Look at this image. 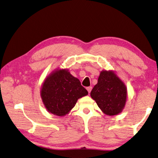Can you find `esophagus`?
<instances>
[{
	"mask_svg": "<svg viewBox=\"0 0 158 158\" xmlns=\"http://www.w3.org/2000/svg\"><path fill=\"white\" fill-rule=\"evenodd\" d=\"M86 89H87V90H88V93H90V92H91V90H92V87H91V86L87 87Z\"/></svg>",
	"mask_w": 158,
	"mask_h": 158,
	"instance_id": "1",
	"label": "esophagus"
}]
</instances>
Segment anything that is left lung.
Returning a JSON list of instances; mask_svg holds the SVG:
<instances>
[{
	"instance_id": "1",
	"label": "left lung",
	"mask_w": 158,
	"mask_h": 158,
	"mask_svg": "<svg viewBox=\"0 0 158 158\" xmlns=\"http://www.w3.org/2000/svg\"><path fill=\"white\" fill-rule=\"evenodd\" d=\"M127 91L124 85L113 71L103 70L90 96L99 108L108 115L121 113L127 102Z\"/></svg>"
}]
</instances>
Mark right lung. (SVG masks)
Returning <instances> with one entry per match:
<instances>
[{"mask_svg":"<svg viewBox=\"0 0 158 158\" xmlns=\"http://www.w3.org/2000/svg\"><path fill=\"white\" fill-rule=\"evenodd\" d=\"M88 94L79 80L66 70H59L48 77L43 84L41 99L48 112L64 116L74 108L78 99Z\"/></svg>","mask_w":158,"mask_h":158,"instance_id":"right-lung-1","label":"right lung"}]
</instances>
